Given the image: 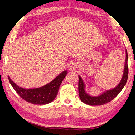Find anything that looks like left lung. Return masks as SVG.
<instances>
[{
	"instance_id": "left-lung-1",
	"label": "left lung",
	"mask_w": 135,
	"mask_h": 135,
	"mask_svg": "<svg viewBox=\"0 0 135 135\" xmlns=\"http://www.w3.org/2000/svg\"><path fill=\"white\" fill-rule=\"evenodd\" d=\"M125 53H126V57H125V64L123 76L122 78L120 83L114 89L106 91V92L102 94L101 95H99L98 97H92L87 94L85 92V90H84V84L83 82L82 79L80 76H79L78 89H79V95L81 101L89 105H102L110 102L115 97L117 96V95L124 88V86L127 83L128 77V53L127 49L126 51H125Z\"/></svg>"
}]
</instances>
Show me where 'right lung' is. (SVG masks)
Here are the masks:
<instances>
[{
    "label": "right lung",
    "mask_w": 135,
    "mask_h": 135,
    "mask_svg": "<svg viewBox=\"0 0 135 135\" xmlns=\"http://www.w3.org/2000/svg\"><path fill=\"white\" fill-rule=\"evenodd\" d=\"M67 71L59 74L52 82L41 87L26 89L19 87L8 76L9 82L18 94L28 102L36 105H45L53 101L57 94L62 81L66 76Z\"/></svg>",
    "instance_id": "obj_1"
}]
</instances>
